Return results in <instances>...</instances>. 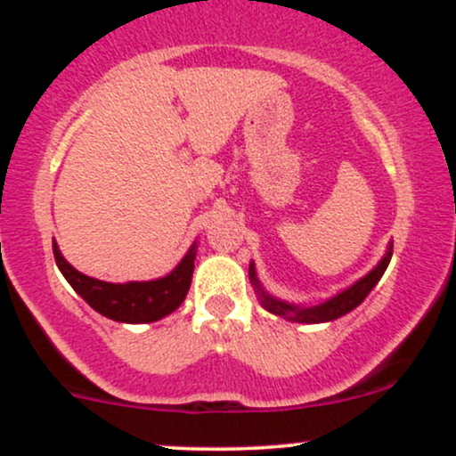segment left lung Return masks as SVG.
<instances>
[{
	"mask_svg": "<svg viewBox=\"0 0 456 456\" xmlns=\"http://www.w3.org/2000/svg\"><path fill=\"white\" fill-rule=\"evenodd\" d=\"M392 259V242L386 248V255L379 259V264L375 265L369 274H364L362 279L355 281L354 285L345 287V289L334 294L328 300L319 302L315 306H302V305H294V302H285L281 297H274L268 291L264 289L261 281L257 279V270H255V261H250L248 265V279L250 285L255 287V294H257L261 306L265 311L272 313V315H279L289 319V322H297V323H326V322H334V319L347 315L349 311H354L355 306H360L364 302V297L370 294L375 285H378L381 276H384L386 268H388Z\"/></svg>",
	"mask_w": 456,
	"mask_h": 456,
	"instance_id": "1",
	"label": "left lung"
}]
</instances>
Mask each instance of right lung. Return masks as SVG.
Returning a JSON list of instances; mask_svg holds the SVG:
<instances>
[{"label":"right lung","instance_id":"1","mask_svg":"<svg viewBox=\"0 0 456 456\" xmlns=\"http://www.w3.org/2000/svg\"><path fill=\"white\" fill-rule=\"evenodd\" d=\"M53 255L64 279L94 311L119 323H151L171 315L184 302L195 270L197 240L169 274L154 281L107 282L92 279L68 264L55 240Z\"/></svg>","mask_w":456,"mask_h":456}]
</instances>
